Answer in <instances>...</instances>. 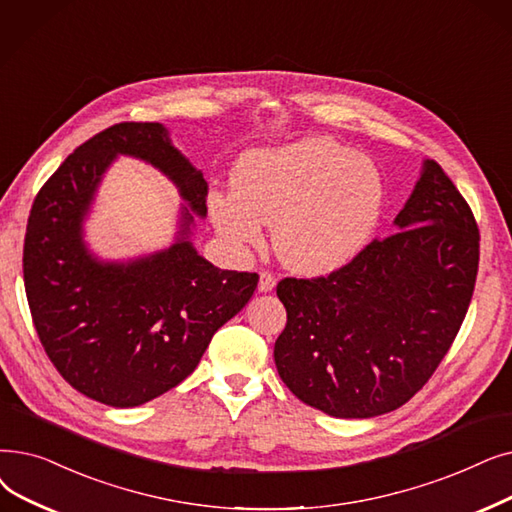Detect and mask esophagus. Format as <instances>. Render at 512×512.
Masks as SVG:
<instances>
[{
  "label": "esophagus",
  "mask_w": 512,
  "mask_h": 512,
  "mask_svg": "<svg viewBox=\"0 0 512 512\" xmlns=\"http://www.w3.org/2000/svg\"><path fill=\"white\" fill-rule=\"evenodd\" d=\"M276 288V276L272 272H261L259 276V293H272Z\"/></svg>",
  "instance_id": "esophagus-1"
}]
</instances>
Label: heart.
<instances>
[{
    "label": "heart",
    "mask_w": 512,
    "mask_h": 512,
    "mask_svg": "<svg viewBox=\"0 0 512 512\" xmlns=\"http://www.w3.org/2000/svg\"><path fill=\"white\" fill-rule=\"evenodd\" d=\"M385 209L383 175L370 159L328 138L242 154L232 192H213L209 213L232 247H257L272 228L278 259L303 276L337 274L372 242Z\"/></svg>",
    "instance_id": "b5f03b06"
}]
</instances>
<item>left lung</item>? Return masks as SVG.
<instances>
[{
  "mask_svg": "<svg viewBox=\"0 0 512 512\" xmlns=\"http://www.w3.org/2000/svg\"><path fill=\"white\" fill-rule=\"evenodd\" d=\"M349 268L284 278L286 326L274 345L280 379L303 404L337 418L404 406L456 339L469 309L479 230L471 207L427 159L397 213Z\"/></svg>",
  "mask_w": 512,
  "mask_h": 512,
  "instance_id": "8db88e82",
  "label": "left lung"
}]
</instances>
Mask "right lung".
<instances>
[{
	"instance_id": "right-lung-1",
	"label": "right lung",
	"mask_w": 512,
	"mask_h": 512,
	"mask_svg": "<svg viewBox=\"0 0 512 512\" xmlns=\"http://www.w3.org/2000/svg\"><path fill=\"white\" fill-rule=\"evenodd\" d=\"M117 156L159 168L185 205L167 250L100 260L84 219ZM207 215V182L161 123H117L69 154L39 190L27 224L25 291L33 324L62 379L113 408L142 406L180 385L217 328L249 303L259 276L219 270L192 244Z\"/></svg>"
}]
</instances>
